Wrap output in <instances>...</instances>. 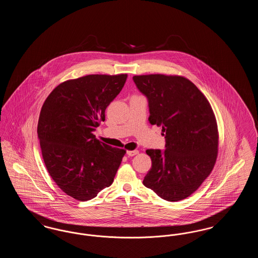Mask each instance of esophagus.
Here are the masks:
<instances>
[{
	"label": "esophagus",
	"instance_id": "34e87169",
	"mask_svg": "<svg viewBox=\"0 0 258 258\" xmlns=\"http://www.w3.org/2000/svg\"><path fill=\"white\" fill-rule=\"evenodd\" d=\"M139 153L138 150H134V151H126V155L128 157H134L135 155H137Z\"/></svg>",
	"mask_w": 258,
	"mask_h": 258
}]
</instances>
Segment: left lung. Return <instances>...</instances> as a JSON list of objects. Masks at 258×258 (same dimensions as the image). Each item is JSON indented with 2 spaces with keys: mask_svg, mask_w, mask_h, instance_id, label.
I'll use <instances>...</instances> for the list:
<instances>
[{
  "mask_svg": "<svg viewBox=\"0 0 258 258\" xmlns=\"http://www.w3.org/2000/svg\"><path fill=\"white\" fill-rule=\"evenodd\" d=\"M134 81L149 100L152 124L162 127L165 150L149 149L152 168L143 180L167 201L191 196L213 170L219 152V131L208 99L181 75H135Z\"/></svg>",
  "mask_w": 258,
  "mask_h": 258,
  "instance_id": "obj_1",
  "label": "left lung"
}]
</instances>
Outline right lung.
Masks as SVG:
<instances>
[{
  "label": "right lung",
  "mask_w": 258,
  "mask_h": 258,
  "mask_svg": "<svg viewBox=\"0 0 258 258\" xmlns=\"http://www.w3.org/2000/svg\"><path fill=\"white\" fill-rule=\"evenodd\" d=\"M127 74H89L56 87L45 99L37 136L46 169L61 190L87 201L111 185L125 150L109 146L93 132Z\"/></svg>",
  "instance_id": "1"
}]
</instances>
